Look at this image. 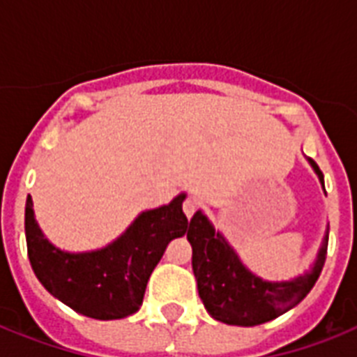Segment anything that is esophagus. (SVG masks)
I'll return each instance as SVG.
<instances>
[{
	"label": "esophagus",
	"instance_id": "esophagus-1",
	"mask_svg": "<svg viewBox=\"0 0 357 357\" xmlns=\"http://www.w3.org/2000/svg\"><path fill=\"white\" fill-rule=\"evenodd\" d=\"M196 209H198V202H196V198L189 196V198L183 202V213L187 215V218L192 217L196 213Z\"/></svg>",
	"mask_w": 357,
	"mask_h": 357
}]
</instances>
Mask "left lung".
I'll list each match as a JSON object with an SVG mask.
<instances>
[{
    "instance_id": "obj_1",
    "label": "left lung",
    "mask_w": 357,
    "mask_h": 357,
    "mask_svg": "<svg viewBox=\"0 0 357 357\" xmlns=\"http://www.w3.org/2000/svg\"><path fill=\"white\" fill-rule=\"evenodd\" d=\"M324 187V176L313 159H307ZM192 246V271L198 294L207 313L234 326H257L285 311L293 310L307 296L319 280L326 261L328 231L310 271L289 282H266L243 265L220 231H215L209 218L196 211L187 231Z\"/></svg>"
}]
</instances>
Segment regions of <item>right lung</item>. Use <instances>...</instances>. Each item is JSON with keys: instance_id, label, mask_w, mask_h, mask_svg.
Listing matches in <instances>:
<instances>
[{"instance_id": "obj_1", "label": "right lung", "mask_w": 357, "mask_h": 357, "mask_svg": "<svg viewBox=\"0 0 357 357\" xmlns=\"http://www.w3.org/2000/svg\"><path fill=\"white\" fill-rule=\"evenodd\" d=\"M185 192L168 206L140 213L116 241L92 252H64L38 228L33 200L25 202L27 254L38 282L63 304L81 315L113 321L139 311L146 283L161 261L168 243L183 237Z\"/></svg>"}]
</instances>
